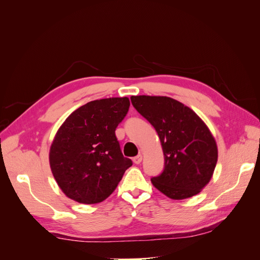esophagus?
Segmentation results:
<instances>
[{"instance_id":"obj_1","label":"esophagus","mask_w":260,"mask_h":260,"mask_svg":"<svg viewBox=\"0 0 260 260\" xmlns=\"http://www.w3.org/2000/svg\"><path fill=\"white\" fill-rule=\"evenodd\" d=\"M142 158H143V156L141 155V154H139L138 156H136V157H133L132 158V160H133V162L135 164H140L141 161H142Z\"/></svg>"}]
</instances>
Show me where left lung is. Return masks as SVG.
Segmentation results:
<instances>
[{"instance_id": "1", "label": "left lung", "mask_w": 260, "mask_h": 260, "mask_svg": "<svg viewBox=\"0 0 260 260\" xmlns=\"http://www.w3.org/2000/svg\"><path fill=\"white\" fill-rule=\"evenodd\" d=\"M137 111L159 137L165 168L151 179L157 190L172 200L199 194L212 177L218 159L216 141L190 107L167 96H131Z\"/></svg>"}]
</instances>
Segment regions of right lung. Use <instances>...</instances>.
Masks as SVG:
<instances>
[{"mask_svg":"<svg viewBox=\"0 0 260 260\" xmlns=\"http://www.w3.org/2000/svg\"><path fill=\"white\" fill-rule=\"evenodd\" d=\"M129 106L128 98L92 101L60 125L51 145L50 166L67 198L81 204L103 202L132 166L115 135Z\"/></svg>","mask_w":260,"mask_h":260,"instance_id":"right-lung-1","label":"right lung"}]
</instances>
